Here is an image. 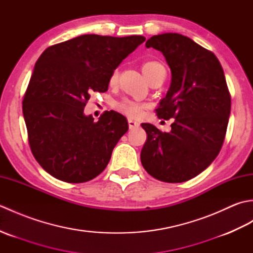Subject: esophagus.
Masks as SVG:
<instances>
[{
  "label": "esophagus",
  "instance_id": "34e87169",
  "mask_svg": "<svg viewBox=\"0 0 253 253\" xmlns=\"http://www.w3.org/2000/svg\"><path fill=\"white\" fill-rule=\"evenodd\" d=\"M128 126H129L130 129H135V128H138L139 126H140V124H139L138 122L132 121V120H128Z\"/></svg>",
  "mask_w": 253,
  "mask_h": 253
}]
</instances>
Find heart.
I'll return each instance as SVG.
<instances>
[{
  "label": "heart",
  "instance_id": "heart-1",
  "mask_svg": "<svg viewBox=\"0 0 253 253\" xmlns=\"http://www.w3.org/2000/svg\"><path fill=\"white\" fill-rule=\"evenodd\" d=\"M142 73L144 75V77L147 78L148 82L150 83L151 80L157 77L159 74L162 72H165L164 66L158 61H147L142 64L141 66ZM118 82V72L117 69L113 71L112 74L110 75L109 78V84L111 87H114L116 85ZM146 105L138 103V102L131 101V100H123L121 102H118L116 104V109L117 111H120L123 114H125L127 116H129L131 118H138L142 115L143 110L146 109Z\"/></svg>",
  "mask_w": 253,
  "mask_h": 253
}]
</instances>
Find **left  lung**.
I'll return each instance as SVG.
<instances>
[{"label":"left lung","instance_id":"1","mask_svg":"<svg viewBox=\"0 0 253 253\" xmlns=\"http://www.w3.org/2000/svg\"><path fill=\"white\" fill-rule=\"evenodd\" d=\"M146 46L162 52L170 68L169 89L155 112L174 122L169 132L141 124L147 132L141 163L155 179L187 181L213 162L224 143L230 93L223 68L213 52L179 34L153 36Z\"/></svg>","mask_w":253,"mask_h":253}]
</instances>
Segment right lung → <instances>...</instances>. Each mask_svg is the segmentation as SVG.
Wrapping results in <instances>:
<instances>
[{
	"label": "right lung",
	"instance_id": "1",
	"mask_svg": "<svg viewBox=\"0 0 253 253\" xmlns=\"http://www.w3.org/2000/svg\"><path fill=\"white\" fill-rule=\"evenodd\" d=\"M144 41L84 35L49 46L38 58L23 114L31 152L50 175L79 184L104 170L128 122L115 111L94 122L84 109L91 93L105 92L112 72Z\"/></svg>",
	"mask_w": 253,
	"mask_h": 253
}]
</instances>
